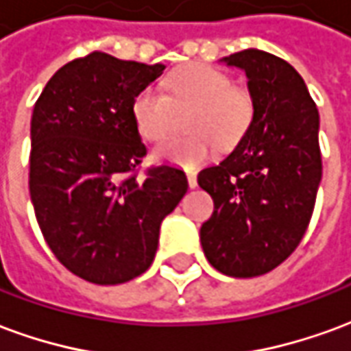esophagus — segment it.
Masks as SVG:
<instances>
[{
	"instance_id": "esophagus-1",
	"label": "esophagus",
	"mask_w": 351,
	"mask_h": 351,
	"mask_svg": "<svg viewBox=\"0 0 351 351\" xmlns=\"http://www.w3.org/2000/svg\"><path fill=\"white\" fill-rule=\"evenodd\" d=\"M188 184H190V188H197V175L195 173H188Z\"/></svg>"
}]
</instances>
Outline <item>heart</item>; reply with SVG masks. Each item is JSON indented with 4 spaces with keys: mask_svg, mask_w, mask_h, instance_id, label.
<instances>
[{
    "mask_svg": "<svg viewBox=\"0 0 351 351\" xmlns=\"http://www.w3.org/2000/svg\"><path fill=\"white\" fill-rule=\"evenodd\" d=\"M165 92L143 88L131 105V116L138 135L156 143L167 135L173 123V108L193 107L188 116V138H173L154 150L156 160L184 167H195L210 158L214 143L221 148L241 141L254 118V101L243 88L233 86L226 73L210 65H186L171 75Z\"/></svg>",
    "mask_w": 351,
    "mask_h": 351,
    "instance_id": "1",
    "label": "heart"
}]
</instances>
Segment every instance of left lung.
<instances>
[{
    "label": "left lung",
    "instance_id": "obj_1",
    "mask_svg": "<svg viewBox=\"0 0 351 351\" xmlns=\"http://www.w3.org/2000/svg\"><path fill=\"white\" fill-rule=\"evenodd\" d=\"M221 62L246 73L254 118L235 150L199 173L214 201L201 246L216 271L252 278L286 261L308 228L322 180L319 114L282 58L246 49Z\"/></svg>",
    "mask_w": 351,
    "mask_h": 351
}]
</instances>
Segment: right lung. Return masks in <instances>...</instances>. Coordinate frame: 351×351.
I'll list each match as a JSON object with an SVG mask.
<instances>
[{
    "label": "right lung",
    "mask_w": 351,
    "mask_h": 351,
    "mask_svg": "<svg viewBox=\"0 0 351 351\" xmlns=\"http://www.w3.org/2000/svg\"><path fill=\"white\" fill-rule=\"evenodd\" d=\"M165 65L105 52L73 60L47 82L32 116L29 195L45 241L73 274L99 286L152 265L160 226L188 191L182 169L137 178L146 146L131 105Z\"/></svg>",
    "instance_id": "obj_1"
}]
</instances>
